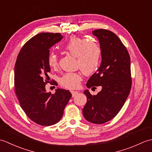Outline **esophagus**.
Listing matches in <instances>:
<instances>
[{"label":"esophagus","mask_w":152,"mask_h":152,"mask_svg":"<svg viewBox=\"0 0 152 152\" xmlns=\"http://www.w3.org/2000/svg\"><path fill=\"white\" fill-rule=\"evenodd\" d=\"M70 92H71V93H72V96H74V95H76V94H78V91H74V90H71Z\"/></svg>","instance_id":"obj_1"}]
</instances>
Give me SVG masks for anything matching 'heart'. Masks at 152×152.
<instances>
[{
    "mask_svg": "<svg viewBox=\"0 0 152 152\" xmlns=\"http://www.w3.org/2000/svg\"><path fill=\"white\" fill-rule=\"evenodd\" d=\"M64 49L76 58L77 66L80 68L83 73L90 74L97 69L101 50L95 40L72 37L64 45ZM48 64L52 68L57 66L58 59L56 54H50ZM82 80V77L80 73L68 72L61 77L59 82L64 88L74 89L79 86Z\"/></svg>",
    "mask_w": 152,
    "mask_h": 152,
    "instance_id": "heart-1",
    "label": "heart"
}]
</instances>
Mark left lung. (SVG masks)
<instances>
[{
	"instance_id": "8db88e82",
	"label": "left lung",
	"mask_w": 152,
	"mask_h": 152,
	"mask_svg": "<svg viewBox=\"0 0 152 152\" xmlns=\"http://www.w3.org/2000/svg\"><path fill=\"white\" fill-rule=\"evenodd\" d=\"M92 33L99 41L102 60L86 86L88 88L101 86L102 89L96 95L88 89L83 91L87 102L82 111L87 121L102 124L118 114L129 95L131 59L124 45L112 31L96 29Z\"/></svg>"
}]
</instances>
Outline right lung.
Wrapping results in <instances>:
<instances>
[{"label": "right lung", "mask_w": 152, "mask_h": 152, "mask_svg": "<svg viewBox=\"0 0 152 152\" xmlns=\"http://www.w3.org/2000/svg\"><path fill=\"white\" fill-rule=\"evenodd\" d=\"M60 33H42L31 38L19 51L14 68V86L21 107L32 121L50 126L63 117L64 109L72 94L57 88L48 93L46 84L50 49L63 38Z\"/></svg>", "instance_id": "add662e5"}]
</instances>
